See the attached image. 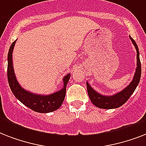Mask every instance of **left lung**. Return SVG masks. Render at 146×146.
Here are the masks:
<instances>
[{
    "label": "left lung",
    "instance_id": "left-lung-1",
    "mask_svg": "<svg viewBox=\"0 0 146 146\" xmlns=\"http://www.w3.org/2000/svg\"><path fill=\"white\" fill-rule=\"evenodd\" d=\"M129 38L131 39L133 44L136 48V59H137V64H136V73L134 74L133 79L132 82L129 83V86H127L122 91L119 92L117 93L114 94L113 96H102L96 91H95L89 84V82H86L87 91L89 94V98L92 102L94 105H96L98 108L102 109H113L117 108L119 107L122 106L123 104L127 102L131 95L136 90V87L138 86L141 77V62L139 59V48L136 42L129 36Z\"/></svg>",
    "mask_w": 146,
    "mask_h": 146
}]
</instances>
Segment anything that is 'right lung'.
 <instances>
[{
    "instance_id": "obj_1",
    "label": "right lung",
    "mask_w": 146,
    "mask_h": 146,
    "mask_svg": "<svg viewBox=\"0 0 146 146\" xmlns=\"http://www.w3.org/2000/svg\"><path fill=\"white\" fill-rule=\"evenodd\" d=\"M17 40L10 45L7 56V79L9 86L14 96L24 105L33 111L38 113H49L59 108L61 106L66 96V87L70 77V73L66 74L63 79L64 87L54 93L44 96L32 93L26 91L17 82L13 65L12 54Z\"/></svg>"
}]
</instances>
